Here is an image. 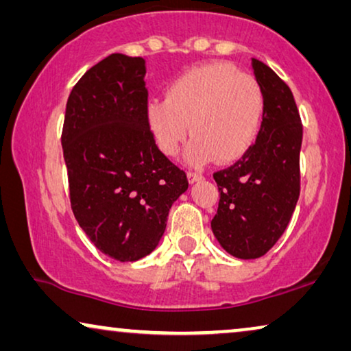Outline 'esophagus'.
<instances>
[{
	"instance_id": "34e87169",
	"label": "esophagus",
	"mask_w": 351,
	"mask_h": 351,
	"mask_svg": "<svg viewBox=\"0 0 351 351\" xmlns=\"http://www.w3.org/2000/svg\"><path fill=\"white\" fill-rule=\"evenodd\" d=\"M186 179H189L190 184H195V182L203 180V176L196 174V172H189V174H186Z\"/></svg>"
}]
</instances>
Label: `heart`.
<instances>
[{
	"label": "heart",
	"instance_id": "1",
	"mask_svg": "<svg viewBox=\"0 0 351 351\" xmlns=\"http://www.w3.org/2000/svg\"><path fill=\"white\" fill-rule=\"evenodd\" d=\"M263 112L265 97L256 78L228 64H209L177 76L166 97L147 105L145 121L165 156H176L190 132L186 156L193 165L214 158L232 162L254 145Z\"/></svg>",
	"mask_w": 351,
	"mask_h": 351
}]
</instances>
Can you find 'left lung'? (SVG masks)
<instances>
[{"label": "left lung", "mask_w": 351, "mask_h": 351, "mask_svg": "<svg viewBox=\"0 0 351 351\" xmlns=\"http://www.w3.org/2000/svg\"><path fill=\"white\" fill-rule=\"evenodd\" d=\"M265 97L261 132L241 160L214 174L220 201L210 228L237 258L267 254L285 233L300 191L302 123L287 84L263 62L252 59Z\"/></svg>", "instance_id": "8db88e82"}]
</instances>
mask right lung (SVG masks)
<instances>
[{
	"label": "right lung",
	"instance_id": "obj_1",
	"mask_svg": "<svg viewBox=\"0 0 351 351\" xmlns=\"http://www.w3.org/2000/svg\"><path fill=\"white\" fill-rule=\"evenodd\" d=\"M145 73L142 57H105L71 89L62 131L75 219L118 262L155 251L171 206L189 189L147 126Z\"/></svg>",
	"mask_w": 351,
	"mask_h": 351
}]
</instances>
